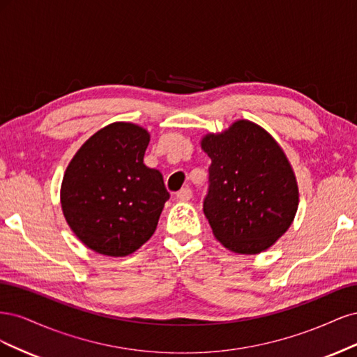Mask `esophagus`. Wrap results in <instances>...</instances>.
<instances>
[{
    "label": "esophagus",
    "mask_w": 357,
    "mask_h": 357,
    "mask_svg": "<svg viewBox=\"0 0 357 357\" xmlns=\"http://www.w3.org/2000/svg\"><path fill=\"white\" fill-rule=\"evenodd\" d=\"M176 197H177V199H180V201H189V199L192 198V189L183 188V189H180V190L176 193Z\"/></svg>",
    "instance_id": "esophagus-1"
}]
</instances>
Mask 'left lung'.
I'll return each instance as SVG.
<instances>
[{"instance_id": "left-lung-1", "label": "left lung", "mask_w": 357, "mask_h": 357, "mask_svg": "<svg viewBox=\"0 0 357 357\" xmlns=\"http://www.w3.org/2000/svg\"><path fill=\"white\" fill-rule=\"evenodd\" d=\"M201 146L211 159L202 210L214 236L235 253L266 250L298 208L295 174L282 147L248 121L205 135Z\"/></svg>"}]
</instances>
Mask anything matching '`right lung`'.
Wrapping results in <instances>:
<instances>
[{"label": "right lung", "instance_id": "obj_1", "mask_svg": "<svg viewBox=\"0 0 357 357\" xmlns=\"http://www.w3.org/2000/svg\"><path fill=\"white\" fill-rule=\"evenodd\" d=\"M150 137L117 122L86 142L66 171L63 215L79 240L107 256L134 253L153 235L169 193L159 169L144 165Z\"/></svg>", "mask_w": 357, "mask_h": 357}]
</instances>
